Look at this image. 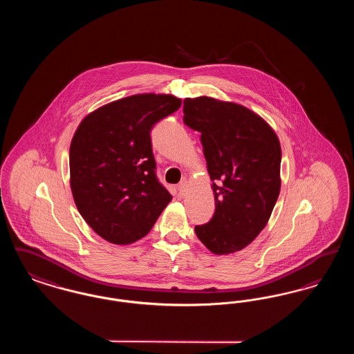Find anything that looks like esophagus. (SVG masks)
I'll return each mask as SVG.
<instances>
[{
	"label": "esophagus",
	"mask_w": 354,
	"mask_h": 354,
	"mask_svg": "<svg viewBox=\"0 0 354 354\" xmlns=\"http://www.w3.org/2000/svg\"><path fill=\"white\" fill-rule=\"evenodd\" d=\"M187 189H188L187 182L182 180V182L178 185V192H179V195H180V196H185V194H187Z\"/></svg>",
	"instance_id": "obj_1"
}]
</instances>
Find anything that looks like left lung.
<instances>
[{
	"instance_id": "1",
	"label": "left lung",
	"mask_w": 354,
	"mask_h": 354,
	"mask_svg": "<svg viewBox=\"0 0 354 354\" xmlns=\"http://www.w3.org/2000/svg\"><path fill=\"white\" fill-rule=\"evenodd\" d=\"M183 122L201 133L215 192V214L195 234L216 254L247 247L270 219L280 194L281 147L270 126L244 106L185 98Z\"/></svg>"
}]
</instances>
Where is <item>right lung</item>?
Masks as SVG:
<instances>
[{
  "label": "right lung",
  "instance_id": "1",
  "mask_svg": "<svg viewBox=\"0 0 354 354\" xmlns=\"http://www.w3.org/2000/svg\"><path fill=\"white\" fill-rule=\"evenodd\" d=\"M180 104L172 95H133L95 110L77 129L68 153L71 191L104 240L142 239L172 199L156 176L150 133Z\"/></svg>",
  "mask_w": 354,
  "mask_h": 354
}]
</instances>
